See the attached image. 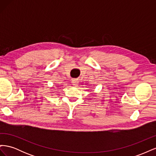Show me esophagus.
Masks as SVG:
<instances>
[{
  "mask_svg": "<svg viewBox=\"0 0 156 156\" xmlns=\"http://www.w3.org/2000/svg\"><path fill=\"white\" fill-rule=\"evenodd\" d=\"M72 83H73V85L74 86H77L78 85V83H79V81L77 79H73L72 80Z\"/></svg>",
  "mask_w": 156,
  "mask_h": 156,
  "instance_id": "obj_1",
  "label": "esophagus"
}]
</instances>
